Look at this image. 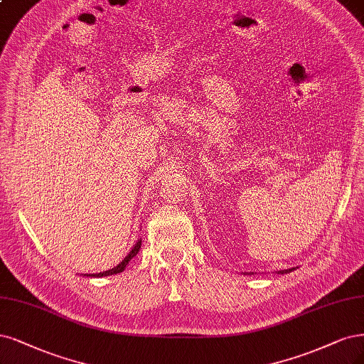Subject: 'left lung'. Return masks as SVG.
<instances>
[{
  "label": "left lung",
  "instance_id": "1",
  "mask_svg": "<svg viewBox=\"0 0 364 364\" xmlns=\"http://www.w3.org/2000/svg\"><path fill=\"white\" fill-rule=\"evenodd\" d=\"M294 269H296V268H289V269H282V271H277V274H287V272H292Z\"/></svg>",
  "mask_w": 364,
  "mask_h": 364
}]
</instances>
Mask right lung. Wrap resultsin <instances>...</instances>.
<instances>
[{
	"label": "right lung",
	"mask_w": 364,
	"mask_h": 364,
	"mask_svg": "<svg viewBox=\"0 0 364 364\" xmlns=\"http://www.w3.org/2000/svg\"><path fill=\"white\" fill-rule=\"evenodd\" d=\"M140 248H141V240H139L135 242V245L132 247V250L131 252L128 253V256L124 257L117 267H114V268H111V269H108V271H104V272H97V274H84L85 277H107V275H114V274H119V272H122L124 268L128 267V263L131 262V259L132 257H135L136 256V253L140 252Z\"/></svg>",
	"instance_id": "1"
}]
</instances>
